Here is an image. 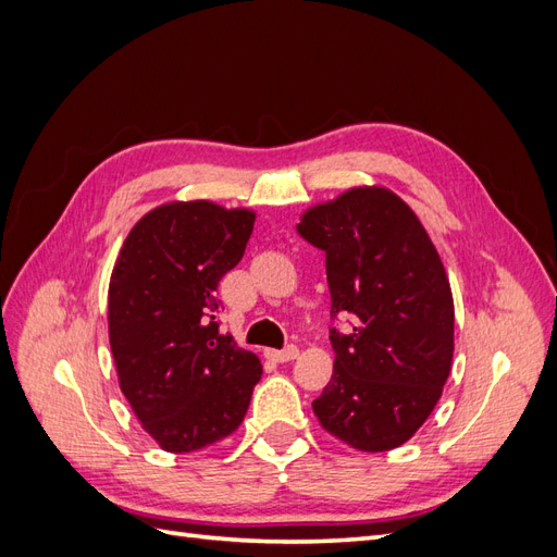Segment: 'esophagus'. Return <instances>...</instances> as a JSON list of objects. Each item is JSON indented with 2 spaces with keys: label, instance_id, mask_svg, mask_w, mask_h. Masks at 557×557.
Returning a JSON list of instances; mask_svg holds the SVG:
<instances>
[{
  "label": "esophagus",
  "instance_id": "esophagus-1",
  "mask_svg": "<svg viewBox=\"0 0 557 557\" xmlns=\"http://www.w3.org/2000/svg\"><path fill=\"white\" fill-rule=\"evenodd\" d=\"M299 356L297 346H285L283 350H267V358H272L274 362H290Z\"/></svg>",
  "mask_w": 557,
  "mask_h": 557
}]
</instances>
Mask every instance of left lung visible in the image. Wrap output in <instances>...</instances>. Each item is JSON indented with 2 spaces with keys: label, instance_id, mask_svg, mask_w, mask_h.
I'll return each instance as SVG.
<instances>
[{
  "label": "left lung",
  "instance_id": "1",
  "mask_svg": "<svg viewBox=\"0 0 557 557\" xmlns=\"http://www.w3.org/2000/svg\"><path fill=\"white\" fill-rule=\"evenodd\" d=\"M297 232L325 250L332 379L311 407L336 440L364 453L409 442L434 411L453 362V293L430 234L383 185H358L309 207Z\"/></svg>",
  "mask_w": 557,
  "mask_h": 557
}]
</instances>
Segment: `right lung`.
<instances>
[{"mask_svg":"<svg viewBox=\"0 0 557 557\" xmlns=\"http://www.w3.org/2000/svg\"><path fill=\"white\" fill-rule=\"evenodd\" d=\"M256 211L166 201L134 225L109 281V344L121 391L166 453L242 425L262 376L256 352L218 332L215 290L244 258Z\"/></svg>","mask_w":557,"mask_h":557,"instance_id":"obj_1","label":"right lung"}]
</instances>
